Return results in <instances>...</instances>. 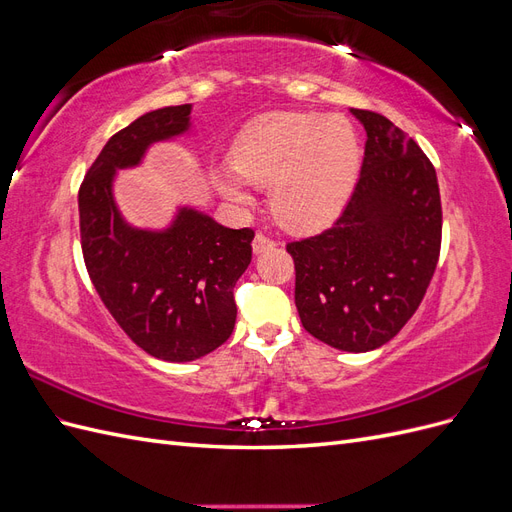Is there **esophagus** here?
Returning a JSON list of instances; mask_svg holds the SVG:
<instances>
[{"mask_svg":"<svg viewBox=\"0 0 512 512\" xmlns=\"http://www.w3.org/2000/svg\"><path fill=\"white\" fill-rule=\"evenodd\" d=\"M271 247H275V241H273L271 237H267V235H262V232H258V235L254 237V241H252V250H254V254L267 252V250H271Z\"/></svg>","mask_w":512,"mask_h":512,"instance_id":"esophagus-1","label":"esophagus"}]
</instances>
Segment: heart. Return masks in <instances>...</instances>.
<instances>
[{"instance_id":"b5f03b06","label":"heart","mask_w":512,"mask_h":512,"mask_svg":"<svg viewBox=\"0 0 512 512\" xmlns=\"http://www.w3.org/2000/svg\"><path fill=\"white\" fill-rule=\"evenodd\" d=\"M235 173L218 185L235 205H250L247 183L269 185L275 220L290 230H316L344 209L361 168V143L342 115L277 111L241 130L230 149Z\"/></svg>"}]
</instances>
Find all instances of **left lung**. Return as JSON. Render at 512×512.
Here are the masks:
<instances>
[{
	"mask_svg": "<svg viewBox=\"0 0 512 512\" xmlns=\"http://www.w3.org/2000/svg\"><path fill=\"white\" fill-rule=\"evenodd\" d=\"M367 132L359 181L320 235L286 245L307 333L346 352L384 346L421 305L442 243L436 168L380 113L352 108Z\"/></svg>",
	"mask_w": 512,
	"mask_h": 512,
	"instance_id": "obj_1",
	"label": "left lung"
}]
</instances>
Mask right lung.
Wrapping results in <instances>:
<instances>
[{
	"label": "right lung",
	"instance_id": "1",
	"mask_svg": "<svg viewBox=\"0 0 512 512\" xmlns=\"http://www.w3.org/2000/svg\"><path fill=\"white\" fill-rule=\"evenodd\" d=\"M190 104L145 113L119 130L89 166L79 190L87 273L132 342L156 359L194 361L235 329V284L252 262V228L232 230L183 207L166 230L123 222L115 170L136 166L151 143L190 130Z\"/></svg>",
	"mask_w": 512,
	"mask_h": 512
}]
</instances>
